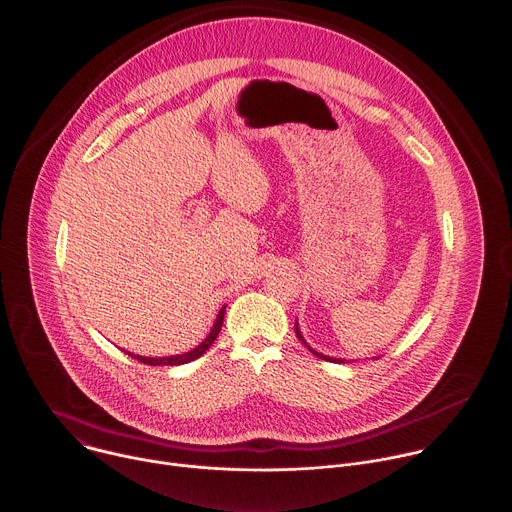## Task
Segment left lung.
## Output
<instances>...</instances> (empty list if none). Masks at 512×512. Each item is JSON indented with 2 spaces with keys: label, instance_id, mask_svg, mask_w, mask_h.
I'll list each match as a JSON object with an SVG mask.
<instances>
[{
  "label": "left lung",
  "instance_id": "obj_1",
  "mask_svg": "<svg viewBox=\"0 0 512 512\" xmlns=\"http://www.w3.org/2000/svg\"><path fill=\"white\" fill-rule=\"evenodd\" d=\"M295 333H297V337H299V342L313 354V356H317V358H321V360H325V362H342V360H331V358H327V356H323V354H317L315 350H311L309 346H307V342L303 339V335H301V331H299V327H297V323H295Z\"/></svg>",
  "mask_w": 512,
  "mask_h": 512
}]
</instances>
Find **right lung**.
<instances>
[{"label":"right lung","instance_id":"add662e5","mask_svg":"<svg viewBox=\"0 0 512 512\" xmlns=\"http://www.w3.org/2000/svg\"><path fill=\"white\" fill-rule=\"evenodd\" d=\"M225 307H227V305H225ZM225 307L219 311L217 321H215V325H213L211 333L207 335L205 342H203L201 346H197L195 350H191V352H187V354H181V356H170V358H142V356H132V354H128V356H132L134 360H138V362H142V364H148V366H181V364H189V362H193V360L201 358V356H203V354L213 346V342H215L217 335H219V331H221V327H223Z\"/></svg>","mask_w":512,"mask_h":512}]
</instances>
